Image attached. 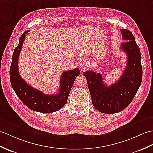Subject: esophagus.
I'll return each mask as SVG.
<instances>
[{"label": "esophagus", "mask_w": 153, "mask_h": 153, "mask_svg": "<svg viewBox=\"0 0 153 153\" xmlns=\"http://www.w3.org/2000/svg\"><path fill=\"white\" fill-rule=\"evenodd\" d=\"M87 64L85 63V62H83V63L81 64V65H80V69H81V70H85L87 69Z\"/></svg>", "instance_id": "34e87169"}]
</instances>
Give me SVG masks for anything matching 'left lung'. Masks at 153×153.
<instances>
[{"instance_id": "8db88e82", "label": "left lung", "mask_w": 153, "mask_h": 153, "mask_svg": "<svg viewBox=\"0 0 153 153\" xmlns=\"http://www.w3.org/2000/svg\"><path fill=\"white\" fill-rule=\"evenodd\" d=\"M123 40L120 49L126 53L127 65L120 79L107 86L100 73L87 71L83 73L94 107L100 112L111 114L123 111L132 101L140 87L143 76L141 53L133 34L121 29Z\"/></svg>"}]
</instances>
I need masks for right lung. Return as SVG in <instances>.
I'll return each instance as SVG.
<instances>
[{"mask_svg": "<svg viewBox=\"0 0 153 153\" xmlns=\"http://www.w3.org/2000/svg\"><path fill=\"white\" fill-rule=\"evenodd\" d=\"M21 35L18 45L14 49L10 69V79L13 89L23 104L29 109L40 113H52L58 111L65 105L74 82L80 74L79 68L64 72L60 81V89L57 94H45L27 84L21 77L18 70L19 53L22 49L25 34Z\"/></svg>", "mask_w": 153, "mask_h": 153, "instance_id": "obj_1", "label": "right lung"}]
</instances>
